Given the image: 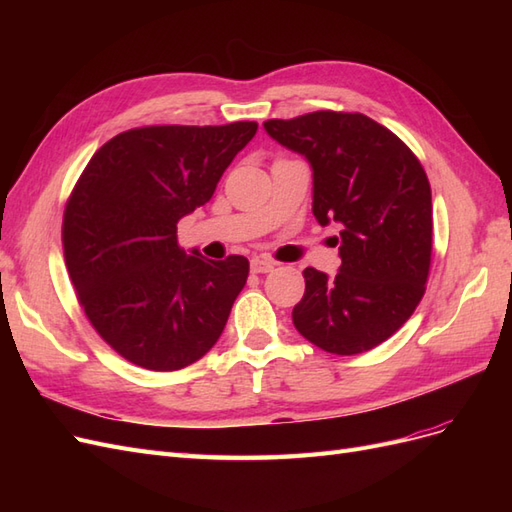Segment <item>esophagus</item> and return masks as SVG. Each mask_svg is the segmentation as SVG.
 Instances as JSON below:
<instances>
[{
	"label": "esophagus",
	"instance_id": "esophagus-1",
	"mask_svg": "<svg viewBox=\"0 0 512 512\" xmlns=\"http://www.w3.org/2000/svg\"><path fill=\"white\" fill-rule=\"evenodd\" d=\"M273 267H275V262H273V260H269V258H260V256H256V258H252V260H250V269H252V273H269V271H273Z\"/></svg>",
	"mask_w": 512,
	"mask_h": 512
}]
</instances>
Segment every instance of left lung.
Returning <instances> with one entry per match:
<instances>
[{
	"label": "left lung",
	"mask_w": 512,
	"mask_h": 512,
	"mask_svg": "<svg viewBox=\"0 0 512 512\" xmlns=\"http://www.w3.org/2000/svg\"><path fill=\"white\" fill-rule=\"evenodd\" d=\"M265 130L309 162L316 220L339 228L333 245L342 265L333 277L312 267L303 271L294 327L331 354L376 348L425 294L433 224L421 162L391 130L361 113L269 119Z\"/></svg>",
	"instance_id": "1"
}]
</instances>
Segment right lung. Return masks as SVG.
I'll return each instance as SVG.
<instances>
[{
	"label": "right lung",
	"instance_id": "obj_1",
	"mask_svg": "<svg viewBox=\"0 0 512 512\" xmlns=\"http://www.w3.org/2000/svg\"><path fill=\"white\" fill-rule=\"evenodd\" d=\"M256 130L134 128L102 145L76 181L61 230L66 267L89 322L130 363L183 369L220 339L250 262L185 254L177 224L209 203Z\"/></svg>",
	"mask_w": 512,
	"mask_h": 512
}]
</instances>
